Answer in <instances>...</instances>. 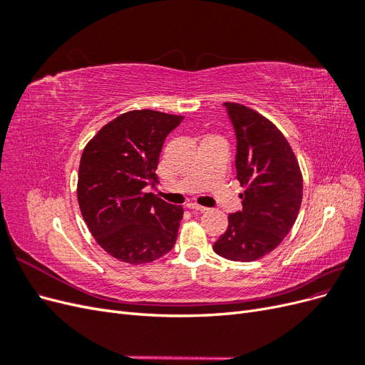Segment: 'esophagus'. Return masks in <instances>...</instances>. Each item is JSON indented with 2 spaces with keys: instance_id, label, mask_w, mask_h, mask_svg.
Masks as SVG:
<instances>
[{
  "instance_id": "esophagus-1",
  "label": "esophagus",
  "mask_w": 365,
  "mask_h": 365,
  "mask_svg": "<svg viewBox=\"0 0 365 365\" xmlns=\"http://www.w3.org/2000/svg\"><path fill=\"white\" fill-rule=\"evenodd\" d=\"M187 207H189L190 210H195V212H201V213H204V212H207V207H202V205H197V204H189V205H187Z\"/></svg>"
}]
</instances>
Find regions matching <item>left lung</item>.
Masks as SVG:
<instances>
[{
  "mask_svg": "<svg viewBox=\"0 0 365 365\" xmlns=\"http://www.w3.org/2000/svg\"><path fill=\"white\" fill-rule=\"evenodd\" d=\"M236 132V178L242 212L213 245L220 257L252 262L277 248L289 233L303 200V176L288 140L251 108L224 103Z\"/></svg>",
  "mask_w": 365,
  "mask_h": 365,
  "instance_id": "1",
  "label": "left lung"
}]
</instances>
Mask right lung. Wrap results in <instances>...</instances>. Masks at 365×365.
<instances>
[{
    "mask_svg": "<svg viewBox=\"0 0 365 365\" xmlns=\"http://www.w3.org/2000/svg\"><path fill=\"white\" fill-rule=\"evenodd\" d=\"M184 117L140 109L109 121L83 149L77 201L85 224L108 254L130 264L168 254L184 210L145 187L157 181L163 143Z\"/></svg>",
    "mask_w": 365,
    "mask_h": 365,
    "instance_id": "add662e5",
    "label": "right lung"
}]
</instances>
